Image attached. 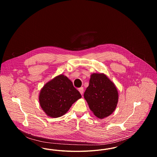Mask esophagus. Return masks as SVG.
<instances>
[{"instance_id":"1","label":"esophagus","mask_w":157,"mask_h":157,"mask_svg":"<svg viewBox=\"0 0 157 157\" xmlns=\"http://www.w3.org/2000/svg\"><path fill=\"white\" fill-rule=\"evenodd\" d=\"M78 90H79V92H80V94H81V95H82L83 93V87H81L80 88L78 89Z\"/></svg>"}]
</instances>
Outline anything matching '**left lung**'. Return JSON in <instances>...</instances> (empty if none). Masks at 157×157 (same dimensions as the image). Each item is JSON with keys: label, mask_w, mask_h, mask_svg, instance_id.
Masks as SVG:
<instances>
[{"label": "left lung", "mask_w": 157, "mask_h": 157, "mask_svg": "<svg viewBox=\"0 0 157 157\" xmlns=\"http://www.w3.org/2000/svg\"><path fill=\"white\" fill-rule=\"evenodd\" d=\"M84 98L93 113L99 119L111 115L118 102V92L114 83L103 73L90 75Z\"/></svg>", "instance_id": "8db88e82"}]
</instances>
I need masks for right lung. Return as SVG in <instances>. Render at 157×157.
I'll return each instance as SVG.
<instances>
[{
	"mask_svg": "<svg viewBox=\"0 0 157 157\" xmlns=\"http://www.w3.org/2000/svg\"><path fill=\"white\" fill-rule=\"evenodd\" d=\"M81 97L71 81L60 74L45 83L40 90L39 102L46 115L56 118L65 115Z\"/></svg>",
	"mask_w": 157,
	"mask_h": 157,
	"instance_id": "1",
	"label": "right lung"
}]
</instances>
